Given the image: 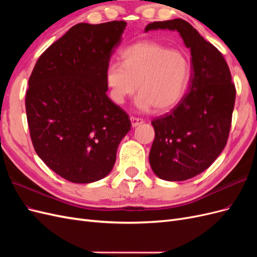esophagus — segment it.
Instances as JSON below:
<instances>
[{
    "label": "esophagus",
    "instance_id": "1",
    "mask_svg": "<svg viewBox=\"0 0 257 257\" xmlns=\"http://www.w3.org/2000/svg\"><path fill=\"white\" fill-rule=\"evenodd\" d=\"M131 122H132V126L135 127L143 124L144 120L142 118H137V116H131Z\"/></svg>",
    "mask_w": 257,
    "mask_h": 257
}]
</instances>
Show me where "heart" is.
<instances>
[{
	"instance_id": "1",
	"label": "heart",
	"mask_w": 257,
	"mask_h": 257,
	"mask_svg": "<svg viewBox=\"0 0 257 257\" xmlns=\"http://www.w3.org/2000/svg\"><path fill=\"white\" fill-rule=\"evenodd\" d=\"M122 63L111 62L106 83L111 99L122 104L138 89L136 105L142 110L166 111L183 97L191 77L189 58L180 50L153 42L131 45L121 52Z\"/></svg>"
}]
</instances>
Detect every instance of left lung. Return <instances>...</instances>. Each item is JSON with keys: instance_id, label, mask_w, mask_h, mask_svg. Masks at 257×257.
Wrapping results in <instances>:
<instances>
[{"instance_id": "obj_1", "label": "left lung", "mask_w": 257, "mask_h": 257, "mask_svg": "<svg viewBox=\"0 0 257 257\" xmlns=\"http://www.w3.org/2000/svg\"><path fill=\"white\" fill-rule=\"evenodd\" d=\"M180 33L191 49L190 90L170 112L152 120L155 137L149 162L163 180L183 181L203 173L226 146L236 88L222 53L188 21L174 19L148 25L151 30Z\"/></svg>"}]
</instances>
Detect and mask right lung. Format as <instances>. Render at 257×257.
<instances>
[{"instance_id": "add662e5", "label": "right lung", "mask_w": 257, "mask_h": 257, "mask_svg": "<svg viewBox=\"0 0 257 257\" xmlns=\"http://www.w3.org/2000/svg\"><path fill=\"white\" fill-rule=\"evenodd\" d=\"M125 21L78 23L37 60L26 95L35 152L74 183L111 172L116 149L131 130L128 114L108 97L106 69Z\"/></svg>"}]
</instances>
